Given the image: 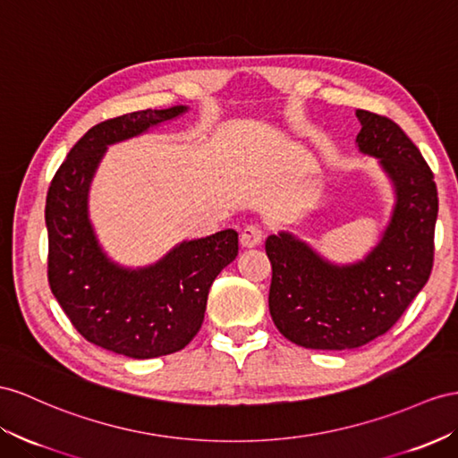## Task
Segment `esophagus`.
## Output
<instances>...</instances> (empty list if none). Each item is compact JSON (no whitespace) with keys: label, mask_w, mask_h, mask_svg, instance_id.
I'll list each match as a JSON object with an SVG mask.
<instances>
[{"label":"esophagus","mask_w":458,"mask_h":458,"mask_svg":"<svg viewBox=\"0 0 458 458\" xmlns=\"http://www.w3.org/2000/svg\"><path fill=\"white\" fill-rule=\"evenodd\" d=\"M261 242H263V230H261V226H257V225L245 226L240 233L242 248H257V245H259Z\"/></svg>","instance_id":"esophagus-1"}]
</instances>
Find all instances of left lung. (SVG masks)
I'll list each match as a JSON object with an SVG mask.
<instances>
[{
    "instance_id": "left-lung-1",
    "label": "left lung",
    "mask_w": 458,
    "mask_h": 458,
    "mask_svg": "<svg viewBox=\"0 0 458 458\" xmlns=\"http://www.w3.org/2000/svg\"><path fill=\"white\" fill-rule=\"evenodd\" d=\"M360 152L379 158L394 208L379 243L361 261L335 265L280 232L265 251L273 265L268 311L290 343L350 350L385 335L424 288L433 267L437 187L418 147L393 120L356 110Z\"/></svg>"
}]
</instances>
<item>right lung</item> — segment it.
I'll return each mask as SVG.
<instances>
[{"mask_svg":"<svg viewBox=\"0 0 458 458\" xmlns=\"http://www.w3.org/2000/svg\"><path fill=\"white\" fill-rule=\"evenodd\" d=\"M187 106L140 110L106 120L81 137L57 168L46 197L48 283L89 343L135 360L174 354L205 319L208 288L238 255V232L182 242L140 268L114 263L89 218V190L108 145L170 122Z\"/></svg>","mask_w":458,"mask_h":458,"instance_id":"obj_1","label":"right lung"}]
</instances>
